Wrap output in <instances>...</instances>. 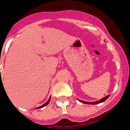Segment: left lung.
Returning a JSON list of instances; mask_svg holds the SVG:
<instances>
[{"mask_svg":"<svg viewBox=\"0 0 130 130\" xmlns=\"http://www.w3.org/2000/svg\"><path fill=\"white\" fill-rule=\"evenodd\" d=\"M110 95H107L105 97L103 98L101 100H100L99 101H98V102H85V101H83V100H80L77 99L80 102L83 103V104H92V105H95V104H100V103H102V102H105L107 99L109 97Z\"/></svg>","mask_w":130,"mask_h":130,"instance_id":"obj_1","label":"left lung"}]
</instances>
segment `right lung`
Returning <instances> with one entry per match:
<instances>
[{
    "label": "right lung",
    "instance_id": "1",
    "mask_svg": "<svg viewBox=\"0 0 130 130\" xmlns=\"http://www.w3.org/2000/svg\"><path fill=\"white\" fill-rule=\"evenodd\" d=\"M50 100H51V96H50V98H49V100H48L46 102H45V103L44 104H43V105H41V106H40V107H37V108H36V109H41V108H42V107H45V106H46L48 104H49V102H50Z\"/></svg>",
    "mask_w": 130,
    "mask_h": 130
}]
</instances>
